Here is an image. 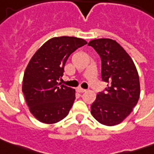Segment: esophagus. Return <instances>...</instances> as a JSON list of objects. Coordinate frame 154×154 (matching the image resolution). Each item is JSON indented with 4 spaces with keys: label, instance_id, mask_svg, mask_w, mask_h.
<instances>
[{
    "label": "esophagus",
    "instance_id": "esophagus-1",
    "mask_svg": "<svg viewBox=\"0 0 154 154\" xmlns=\"http://www.w3.org/2000/svg\"><path fill=\"white\" fill-rule=\"evenodd\" d=\"M77 91L79 92V93H84V92L86 91V89H82V88H78V89H77Z\"/></svg>",
    "mask_w": 154,
    "mask_h": 154
}]
</instances>
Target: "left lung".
I'll list each match as a JSON object with an SVG mask.
<instances>
[{
    "label": "left lung",
    "mask_w": 154,
    "mask_h": 154,
    "mask_svg": "<svg viewBox=\"0 0 154 154\" xmlns=\"http://www.w3.org/2000/svg\"><path fill=\"white\" fill-rule=\"evenodd\" d=\"M101 57V77L107 82L105 93H99L91 105V113L101 124H120L133 111L140 97L137 68L127 52L116 41L94 39L88 44Z\"/></svg>",
    "instance_id": "1"
}]
</instances>
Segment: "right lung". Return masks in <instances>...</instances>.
I'll return each mask as SVG.
<instances>
[{
  "label": "right lung",
  "instance_id": "1",
  "mask_svg": "<svg viewBox=\"0 0 154 154\" xmlns=\"http://www.w3.org/2000/svg\"><path fill=\"white\" fill-rule=\"evenodd\" d=\"M87 42L74 37H53L30 59L22 92L30 112L39 122L53 124L65 118L75 100V89L58 83L70 54Z\"/></svg>",
  "mask_w": 154,
  "mask_h": 154
}]
</instances>
